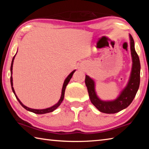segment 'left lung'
Wrapping results in <instances>:
<instances>
[{"mask_svg": "<svg viewBox=\"0 0 149 149\" xmlns=\"http://www.w3.org/2000/svg\"><path fill=\"white\" fill-rule=\"evenodd\" d=\"M131 54L132 57V69L127 85L116 99L109 101L100 100L95 91V81L87 75H85V85L87 87L91 102L100 112L106 114H114L125 109L129 106L136 95L140 84V60L135 51L134 41L130 35Z\"/></svg>", "mask_w": 149, "mask_h": 149, "instance_id": "obj_1", "label": "left lung"}]
</instances>
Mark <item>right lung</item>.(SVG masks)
Instances as JSON below:
<instances>
[{
	"instance_id": "right-lung-1",
	"label": "right lung",
	"mask_w": 149,
	"mask_h": 149,
	"mask_svg": "<svg viewBox=\"0 0 149 149\" xmlns=\"http://www.w3.org/2000/svg\"><path fill=\"white\" fill-rule=\"evenodd\" d=\"M16 54L14 55V56L13 57V58H12V61L11 63V67H10V73H11V76H10V83H11V86H12V91H13L14 94L16 96L17 100H18V102H19V104H21L22 107H23L25 109H26L27 110L30 111V112H33L35 114H46V113H49V112H53L54 110H56V108L59 107L61 104L62 102L63 101V99H64V93H65V87H66L67 85L68 84V83L70 81V80L71 79V78L72 77L73 74H74V73L75 72V70H74L72 72H71L70 74V75H68L66 77V79H65L64 82V84H63V86H62V94H61V97H60V99L58 100V102L56 104H54V106H52V107H50V108H45V109H41V110H38V109H33V108H30L27 107L26 106H25L24 104H22V102L20 101L19 99L17 98V95H16V93H15V91L14 89V87H13V82H12V67H13V63H14V58L15 56H16Z\"/></svg>"
}]
</instances>
